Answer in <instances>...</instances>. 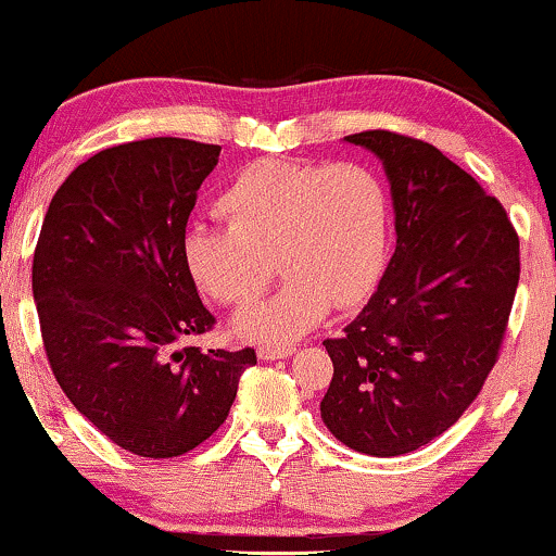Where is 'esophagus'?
I'll return each mask as SVG.
<instances>
[{
  "mask_svg": "<svg viewBox=\"0 0 556 556\" xmlns=\"http://www.w3.org/2000/svg\"><path fill=\"white\" fill-rule=\"evenodd\" d=\"M258 359L262 362H277V359H287V356L294 354L292 346H258Z\"/></svg>",
  "mask_w": 556,
  "mask_h": 556,
  "instance_id": "esophagus-1",
  "label": "esophagus"
}]
</instances>
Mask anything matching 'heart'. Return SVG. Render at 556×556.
I'll return each instance as SVG.
<instances>
[{
  "label": "heart",
  "instance_id": "b5f03b06",
  "mask_svg": "<svg viewBox=\"0 0 556 556\" xmlns=\"http://www.w3.org/2000/svg\"><path fill=\"white\" fill-rule=\"evenodd\" d=\"M228 226L194 223L181 241L185 264L210 298L245 305L269 285L277 256L287 282L245 307L233 330L251 341H292L330 305L367 298L384 264L390 205L382 181L362 164L258 159L217 197Z\"/></svg>",
  "mask_w": 556,
  "mask_h": 556
}]
</instances>
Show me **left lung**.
<instances>
[{
	"label": "left lung",
	"instance_id": "8db88e82",
	"mask_svg": "<svg viewBox=\"0 0 556 556\" xmlns=\"http://www.w3.org/2000/svg\"><path fill=\"white\" fill-rule=\"evenodd\" d=\"M382 161L395 254L341 339L328 431L354 452L400 456L459 420L497 359L518 274V236L495 197L435 146L367 130L343 138Z\"/></svg>",
	"mask_w": 556,
	"mask_h": 556
}]
</instances>
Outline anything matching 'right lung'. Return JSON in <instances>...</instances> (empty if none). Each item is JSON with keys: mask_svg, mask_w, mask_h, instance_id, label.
<instances>
[{"mask_svg": "<svg viewBox=\"0 0 556 556\" xmlns=\"http://www.w3.org/2000/svg\"><path fill=\"white\" fill-rule=\"evenodd\" d=\"M220 146L146 138L84 161L53 194L33 298L55 382L112 444L168 459L228 418L256 351L194 346L213 328L181 241Z\"/></svg>", "mask_w": 556, "mask_h": 556, "instance_id": "right-lung-1", "label": "right lung"}]
</instances>
